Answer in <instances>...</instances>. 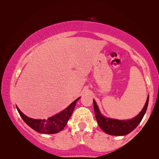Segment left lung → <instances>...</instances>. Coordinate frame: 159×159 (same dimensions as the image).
<instances>
[{"label":"left lung","instance_id":"obj_1","mask_svg":"<svg viewBox=\"0 0 159 159\" xmlns=\"http://www.w3.org/2000/svg\"><path fill=\"white\" fill-rule=\"evenodd\" d=\"M149 102V96L146 102L143 110L140 112V114L134 117L132 120H119L115 119H111L107 118L102 116L100 113L98 107L96 105V102L93 100V107L95 111V116H96L97 123L99 127L105 133L111 135H125L131 132H132L135 128L138 126V124L140 123L143 119L144 114L147 111V106Z\"/></svg>","mask_w":159,"mask_h":159}]
</instances>
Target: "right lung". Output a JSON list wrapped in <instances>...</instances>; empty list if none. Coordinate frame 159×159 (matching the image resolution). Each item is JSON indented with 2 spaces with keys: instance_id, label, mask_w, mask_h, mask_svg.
Here are the masks:
<instances>
[{
  "instance_id": "1",
  "label": "right lung",
  "mask_w": 159,
  "mask_h": 159,
  "mask_svg": "<svg viewBox=\"0 0 159 159\" xmlns=\"http://www.w3.org/2000/svg\"><path fill=\"white\" fill-rule=\"evenodd\" d=\"M80 97L68 106L64 111H61L59 114L52 116L47 120H35L25 116L21 111L16 107L19 111L20 116L25 121V123L29 125L36 132L43 133V134H55L63 130L67 124L69 117L73 112L76 102Z\"/></svg>"
}]
</instances>
